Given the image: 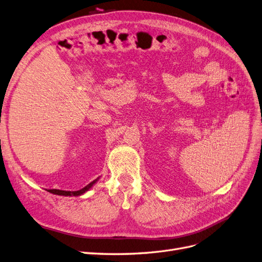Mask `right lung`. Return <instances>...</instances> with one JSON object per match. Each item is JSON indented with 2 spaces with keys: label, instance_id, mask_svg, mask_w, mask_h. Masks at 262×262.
<instances>
[{
  "label": "right lung",
  "instance_id": "right-lung-1",
  "mask_svg": "<svg viewBox=\"0 0 262 262\" xmlns=\"http://www.w3.org/2000/svg\"><path fill=\"white\" fill-rule=\"evenodd\" d=\"M99 179H95L94 181H92L91 183H89L86 186H84L83 189L78 190V191H63V190H57V189H51V190H47L48 192L52 193V194H56V195H62V196H80V195H83L85 192H88L90 189L92 188V186L99 181Z\"/></svg>",
  "mask_w": 262,
  "mask_h": 262
}]
</instances>
